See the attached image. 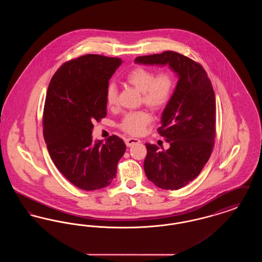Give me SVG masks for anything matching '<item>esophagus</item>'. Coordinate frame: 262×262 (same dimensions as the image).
<instances>
[{
    "instance_id": "1",
    "label": "esophagus",
    "mask_w": 262,
    "mask_h": 262,
    "mask_svg": "<svg viewBox=\"0 0 262 262\" xmlns=\"http://www.w3.org/2000/svg\"><path fill=\"white\" fill-rule=\"evenodd\" d=\"M139 142H140L139 139L134 138V137H128V138L125 139V144H126V146H128V147H130V146H133V145H135V144H137V143H139Z\"/></svg>"
}]
</instances>
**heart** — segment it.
<instances>
[{"label":"heart","instance_id":"heart-1","mask_svg":"<svg viewBox=\"0 0 262 262\" xmlns=\"http://www.w3.org/2000/svg\"><path fill=\"white\" fill-rule=\"evenodd\" d=\"M125 81L141 93V102L153 111H161L172 99L176 88V77L171 71H162L155 75L153 70L136 67L125 75ZM118 88L110 82L105 92L109 107L118 103ZM151 123V115L145 110L126 113L119 127L130 136H139Z\"/></svg>","mask_w":262,"mask_h":262}]
</instances>
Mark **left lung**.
Returning <instances> with one entry per match:
<instances>
[{"label":"left lung","mask_w":262,"mask_h":262,"mask_svg":"<svg viewBox=\"0 0 262 262\" xmlns=\"http://www.w3.org/2000/svg\"><path fill=\"white\" fill-rule=\"evenodd\" d=\"M136 62L166 64L179 75L158 134L170 144L161 151L145 143L144 172L156 187L176 190L200 174L210 158L216 136V103L211 80L200 62L173 51L139 56Z\"/></svg>","instance_id":"obj_1"}]
</instances>
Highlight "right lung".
Listing matches in <instances>:
<instances>
[{"label": "right lung", "instance_id": "obj_1", "mask_svg": "<svg viewBox=\"0 0 262 262\" xmlns=\"http://www.w3.org/2000/svg\"><path fill=\"white\" fill-rule=\"evenodd\" d=\"M122 59L88 54L63 62L51 78L43 110V136L51 159L75 187L96 190L117 176L125 151L115 135L92 143L93 124L106 117L109 79Z\"/></svg>", "mask_w": 262, "mask_h": 262}]
</instances>
